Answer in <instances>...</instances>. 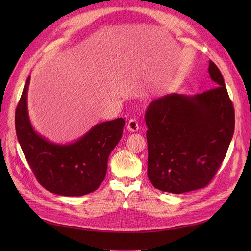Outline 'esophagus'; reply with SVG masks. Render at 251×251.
Returning <instances> with one entry per match:
<instances>
[{"instance_id":"34e87169","label":"esophagus","mask_w":251,"mask_h":251,"mask_svg":"<svg viewBox=\"0 0 251 251\" xmlns=\"http://www.w3.org/2000/svg\"><path fill=\"white\" fill-rule=\"evenodd\" d=\"M127 129H128V131H130V132H137L139 129V126H138V123L135 119H130L128 124H127Z\"/></svg>"}]
</instances>
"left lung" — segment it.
Returning a JSON list of instances; mask_svg holds the SVG:
<instances>
[{"label":"left lung","mask_w":251,"mask_h":251,"mask_svg":"<svg viewBox=\"0 0 251 251\" xmlns=\"http://www.w3.org/2000/svg\"><path fill=\"white\" fill-rule=\"evenodd\" d=\"M216 87L200 95H166L146 114L148 176L162 191L180 194L206 186L224 161L235 114L219 68L209 61Z\"/></svg>","instance_id":"obj_1"}]
</instances>
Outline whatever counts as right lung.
<instances>
[{"label": "right lung", "instance_id": "1", "mask_svg": "<svg viewBox=\"0 0 251 251\" xmlns=\"http://www.w3.org/2000/svg\"><path fill=\"white\" fill-rule=\"evenodd\" d=\"M30 76L24 85L15 113L16 134L34 176L51 193L82 196L99 188L108 169V159L120 141L124 119L101 122L69 143H55L34 130L28 115Z\"/></svg>", "mask_w": 251, "mask_h": 251}]
</instances>
